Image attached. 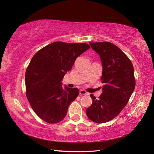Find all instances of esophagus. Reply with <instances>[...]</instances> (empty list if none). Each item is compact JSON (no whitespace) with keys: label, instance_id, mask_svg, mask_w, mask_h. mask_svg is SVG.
<instances>
[{"label":"esophagus","instance_id":"obj_1","mask_svg":"<svg viewBox=\"0 0 154 154\" xmlns=\"http://www.w3.org/2000/svg\"><path fill=\"white\" fill-rule=\"evenodd\" d=\"M80 95H86V94H88V93L85 90H80Z\"/></svg>","mask_w":154,"mask_h":154}]
</instances>
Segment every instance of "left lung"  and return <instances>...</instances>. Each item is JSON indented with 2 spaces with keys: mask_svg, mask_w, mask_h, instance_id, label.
<instances>
[{
  "mask_svg": "<svg viewBox=\"0 0 154 154\" xmlns=\"http://www.w3.org/2000/svg\"><path fill=\"white\" fill-rule=\"evenodd\" d=\"M89 44L100 57L103 85L98 98L91 94L92 103L86 114L92 122L103 123L116 118L127 104L136 86L134 67L116 45L109 42Z\"/></svg>",
  "mask_w": 154,
  "mask_h": 154,
  "instance_id": "1",
  "label": "left lung"
}]
</instances>
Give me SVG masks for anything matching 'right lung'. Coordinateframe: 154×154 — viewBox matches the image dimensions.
<instances>
[{
  "label": "right lung",
  "mask_w": 154,
  "mask_h": 154,
  "mask_svg": "<svg viewBox=\"0 0 154 154\" xmlns=\"http://www.w3.org/2000/svg\"><path fill=\"white\" fill-rule=\"evenodd\" d=\"M89 48L86 43L56 42L32 57L25 75L26 96L32 110L44 122L57 123L66 117L79 90L66 85L62 88V81L77 57Z\"/></svg>",
  "instance_id": "right-lung-1"
}]
</instances>
